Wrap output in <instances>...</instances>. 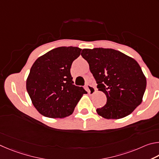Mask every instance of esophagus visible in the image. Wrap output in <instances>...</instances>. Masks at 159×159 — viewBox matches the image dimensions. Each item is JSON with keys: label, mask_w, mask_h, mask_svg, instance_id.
<instances>
[{"label": "esophagus", "mask_w": 159, "mask_h": 159, "mask_svg": "<svg viewBox=\"0 0 159 159\" xmlns=\"http://www.w3.org/2000/svg\"><path fill=\"white\" fill-rule=\"evenodd\" d=\"M86 88L87 89L88 92L89 94H93L95 93L96 91V88L93 87V86H91L90 84H87L86 85Z\"/></svg>", "instance_id": "obj_1"}]
</instances>
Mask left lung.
<instances>
[{
	"mask_svg": "<svg viewBox=\"0 0 159 159\" xmlns=\"http://www.w3.org/2000/svg\"><path fill=\"white\" fill-rule=\"evenodd\" d=\"M82 57L87 61L98 84L107 96V102L97 113L105 119H121L140 105L147 80L135 59L113 49H84Z\"/></svg>",
	"mask_w": 159,
	"mask_h": 159,
	"instance_id": "obj_1",
	"label": "left lung"
}]
</instances>
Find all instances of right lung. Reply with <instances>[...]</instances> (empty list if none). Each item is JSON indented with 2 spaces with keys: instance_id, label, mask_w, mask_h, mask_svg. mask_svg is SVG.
Returning a JSON list of instances; mask_svg holds the SVG:
<instances>
[{
  "instance_id": "right-lung-1",
  "label": "right lung",
  "mask_w": 159,
  "mask_h": 159,
  "mask_svg": "<svg viewBox=\"0 0 159 159\" xmlns=\"http://www.w3.org/2000/svg\"><path fill=\"white\" fill-rule=\"evenodd\" d=\"M81 49L60 47L39 57L30 68L26 90L34 107L49 118H64L73 112L84 93L73 84L70 68Z\"/></svg>"
}]
</instances>
